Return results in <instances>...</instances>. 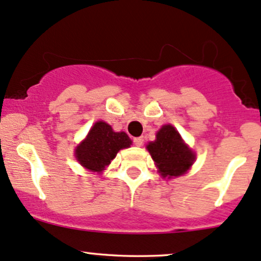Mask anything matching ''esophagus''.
<instances>
[{
	"mask_svg": "<svg viewBox=\"0 0 261 261\" xmlns=\"http://www.w3.org/2000/svg\"><path fill=\"white\" fill-rule=\"evenodd\" d=\"M134 143L136 146H142L143 145V137H136V139H134Z\"/></svg>",
	"mask_w": 261,
	"mask_h": 261,
	"instance_id": "1",
	"label": "esophagus"
}]
</instances>
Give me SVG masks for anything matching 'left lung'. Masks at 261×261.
<instances>
[{
  "mask_svg": "<svg viewBox=\"0 0 261 261\" xmlns=\"http://www.w3.org/2000/svg\"><path fill=\"white\" fill-rule=\"evenodd\" d=\"M147 149L163 178L182 175L195 160L193 151L188 148L178 131L170 125H164L158 131L157 139L148 143Z\"/></svg>",
  "mask_w": 261,
  "mask_h": 261,
  "instance_id": "obj_1",
  "label": "left lung"
}]
</instances>
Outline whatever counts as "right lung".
Segmentation results:
<instances>
[{
  "mask_svg": "<svg viewBox=\"0 0 261 261\" xmlns=\"http://www.w3.org/2000/svg\"><path fill=\"white\" fill-rule=\"evenodd\" d=\"M131 140L125 133H114L104 121L95 122L87 139L76 148V158L87 169L101 172L121 148L130 147Z\"/></svg>",
  "mask_w": 261,
  "mask_h": 261,
  "instance_id": "obj_1",
  "label": "right lung"
}]
</instances>
